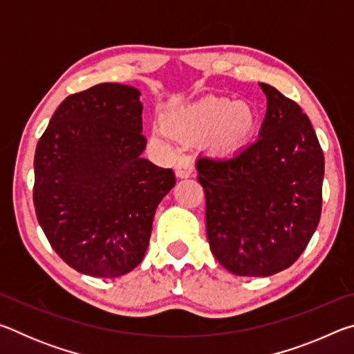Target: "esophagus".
I'll use <instances>...</instances> for the list:
<instances>
[{
    "mask_svg": "<svg viewBox=\"0 0 354 354\" xmlns=\"http://www.w3.org/2000/svg\"><path fill=\"white\" fill-rule=\"evenodd\" d=\"M194 160H192L189 156H181L176 162V176L179 178H187L194 173Z\"/></svg>",
    "mask_w": 354,
    "mask_h": 354,
    "instance_id": "1",
    "label": "esophagus"
}]
</instances>
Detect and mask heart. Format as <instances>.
Wrapping results in <instances>:
<instances>
[{"mask_svg": "<svg viewBox=\"0 0 354 354\" xmlns=\"http://www.w3.org/2000/svg\"><path fill=\"white\" fill-rule=\"evenodd\" d=\"M176 124L187 128L217 129V139L226 148H234L248 139L256 127V115L250 106L223 98H205L184 111ZM156 136H164L156 129Z\"/></svg>", "mask_w": 354, "mask_h": 354, "instance_id": "b5f03b06", "label": "heart"}]
</instances>
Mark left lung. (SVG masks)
I'll use <instances>...</instances> for the list:
<instances>
[{
  "mask_svg": "<svg viewBox=\"0 0 354 354\" xmlns=\"http://www.w3.org/2000/svg\"><path fill=\"white\" fill-rule=\"evenodd\" d=\"M267 113L259 137L231 156H201L212 254L239 277L289 268L322 215L325 156L310 120L295 101L261 82Z\"/></svg>",
  "mask_w": 354,
  "mask_h": 354,
  "instance_id": "8db88e82",
  "label": "left lung"
}]
</instances>
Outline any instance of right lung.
Segmentation results:
<instances>
[{
	"label": "right lung",
	"instance_id": "obj_1",
	"mask_svg": "<svg viewBox=\"0 0 354 354\" xmlns=\"http://www.w3.org/2000/svg\"><path fill=\"white\" fill-rule=\"evenodd\" d=\"M140 92L117 82L71 93L34 156L32 200L48 242L71 268L115 278L148 247L156 207L176 183L142 158Z\"/></svg>",
	"mask_w": 354,
	"mask_h": 354
}]
</instances>
